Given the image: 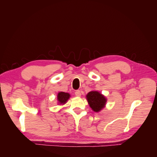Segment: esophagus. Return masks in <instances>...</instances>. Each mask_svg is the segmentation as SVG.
Instances as JSON below:
<instances>
[{
    "label": "esophagus",
    "mask_w": 157,
    "mask_h": 157,
    "mask_svg": "<svg viewBox=\"0 0 157 157\" xmlns=\"http://www.w3.org/2000/svg\"><path fill=\"white\" fill-rule=\"evenodd\" d=\"M75 95H76V96L80 97L81 96V92H80V90H77V91L75 92Z\"/></svg>",
    "instance_id": "34e87169"
}]
</instances>
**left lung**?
<instances>
[{
    "label": "left lung",
    "instance_id": "obj_1",
    "mask_svg": "<svg viewBox=\"0 0 157 157\" xmlns=\"http://www.w3.org/2000/svg\"><path fill=\"white\" fill-rule=\"evenodd\" d=\"M86 99L90 107L94 112L98 113L105 106L106 98L98 91H91L86 95Z\"/></svg>",
    "mask_w": 157,
    "mask_h": 157
}]
</instances>
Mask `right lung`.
Masks as SVG:
<instances>
[{"label":"right lung","instance_id":"obj_1","mask_svg":"<svg viewBox=\"0 0 157 157\" xmlns=\"http://www.w3.org/2000/svg\"><path fill=\"white\" fill-rule=\"evenodd\" d=\"M57 97H58V103H59L60 105H63V104L66 103V102L67 101L71 96L69 93L60 92L58 94V96Z\"/></svg>","mask_w":157,"mask_h":157}]
</instances>
